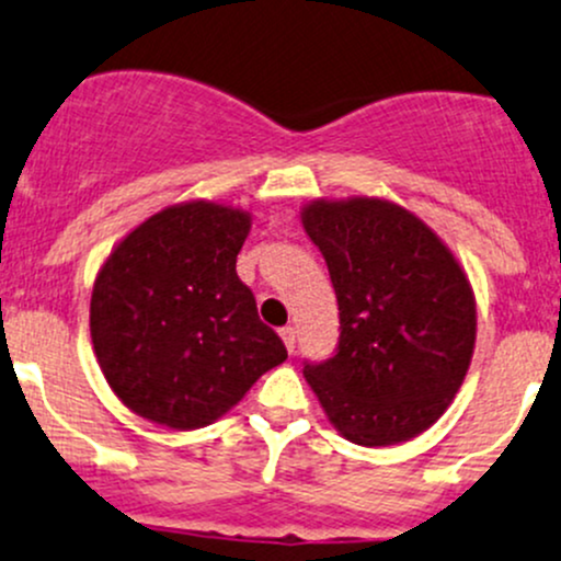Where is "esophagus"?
<instances>
[{
    "label": "esophagus",
    "mask_w": 561,
    "mask_h": 561,
    "mask_svg": "<svg viewBox=\"0 0 561 561\" xmlns=\"http://www.w3.org/2000/svg\"><path fill=\"white\" fill-rule=\"evenodd\" d=\"M279 335H282V341H285V346H287V351H295V328L293 324H287V328H282L279 330Z\"/></svg>",
    "instance_id": "obj_1"
}]
</instances>
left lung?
Instances as JSON below:
<instances>
[{
	"label": "left lung",
	"mask_w": 561,
	"mask_h": 561,
	"mask_svg": "<svg viewBox=\"0 0 561 561\" xmlns=\"http://www.w3.org/2000/svg\"><path fill=\"white\" fill-rule=\"evenodd\" d=\"M300 218L341 319L332 356L304 362L306 380L346 439L408 442L447 410L469 370V279L439 237L391 202H311Z\"/></svg>",
	"instance_id": "left-lung-1"
}]
</instances>
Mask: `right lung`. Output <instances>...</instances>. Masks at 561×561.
I'll use <instances>...</instances> for the list:
<instances>
[{"instance_id":"1","label":"right lung","mask_w":561,"mask_h":561,"mask_svg":"<svg viewBox=\"0 0 561 561\" xmlns=\"http://www.w3.org/2000/svg\"><path fill=\"white\" fill-rule=\"evenodd\" d=\"M250 215L168 207L127 233L92 287L90 335L116 397L170 428H202L287 359L237 276Z\"/></svg>"}]
</instances>
